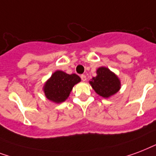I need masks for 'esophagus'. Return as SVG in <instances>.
Here are the masks:
<instances>
[{
  "instance_id": "1",
  "label": "esophagus",
  "mask_w": 156,
  "mask_h": 156,
  "mask_svg": "<svg viewBox=\"0 0 156 156\" xmlns=\"http://www.w3.org/2000/svg\"><path fill=\"white\" fill-rule=\"evenodd\" d=\"M80 78H81L82 81H85V80H87L86 76H85V75H81V76H80Z\"/></svg>"
}]
</instances>
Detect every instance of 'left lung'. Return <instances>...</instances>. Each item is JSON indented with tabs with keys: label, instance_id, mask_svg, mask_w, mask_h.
Instances as JSON below:
<instances>
[{
	"label": "left lung",
	"instance_id": "left-lung-1",
	"mask_svg": "<svg viewBox=\"0 0 156 156\" xmlns=\"http://www.w3.org/2000/svg\"><path fill=\"white\" fill-rule=\"evenodd\" d=\"M98 94L103 98H109L116 94L120 89V80L114 72L104 67L97 70V76L89 81Z\"/></svg>",
	"mask_w": 156,
	"mask_h": 156
}]
</instances>
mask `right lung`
Returning a JSON list of instances; mask_svg holds the SVG:
<instances>
[{"label":"right lung","instance_id":"1","mask_svg":"<svg viewBox=\"0 0 156 156\" xmlns=\"http://www.w3.org/2000/svg\"><path fill=\"white\" fill-rule=\"evenodd\" d=\"M80 81V78L76 74L69 75L62 71H56L44 84V95L55 103L64 102L69 97L73 86Z\"/></svg>","mask_w":156,"mask_h":156}]
</instances>
